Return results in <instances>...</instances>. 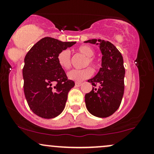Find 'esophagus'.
Listing matches in <instances>:
<instances>
[{"label": "esophagus", "instance_id": "1", "mask_svg": "<svg viewBox=\"0 0 154 154\" xmlns=\"http://www.w3.org/2000/svg\"><path fill=\"white\" fill-rule=\"evenodd\" d=\"M81 85H82V82H75V85L77 86V87H79Z\"/></svg>", "mask_w": 154, "mask_h": 154}]
</instances>
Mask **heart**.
Masks as SVG:
<instances>
[{
  "label": "heart",
  "mask_w": 154,
  "mask_h": 154,
  "mask_svg": "<svg viewBox=\"0 0 154 154\" xmlns=\"http://www.w3.org/2000/svg\"><path fill=\"white\" fill-rule=\"evenodd\" d=\"M77 52L82 56H85L83 66L86 67L90 65L93 68L97 67V61L93 57L95 54L94 49L87 45H82L77 48ZM57 62L61 68L64 70H68L71 68V54L69 50H63L58 54ZM93 75V70L90 67L82 69H74L68 73V77L75 81H82L89 78Z\"/></svg>",
  "instance_id": "1"
}]
</instances>
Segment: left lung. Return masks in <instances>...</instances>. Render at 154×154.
<instances>
[{
	"mask_svg": "<svg viewBox=\"0 0 154 154\" xmlns=\"http://www.w3.org/2000/svg\"><path fill=\"white\" fill-rule=\"evenodd\" d=\"M85 43L99 45L102 54L101 68L88 82L94 87L85 95L87 109L93 116L105 118L119 109L125 91V69L121 53L112 43L103 40H92ZM98 86V88L95 87Z\"/></svg>",
	"mask_w": 154,
	"mask_h": 154,
	"instance_id": "left-lung-1",
	"label": "left lung"
}]
</instances>
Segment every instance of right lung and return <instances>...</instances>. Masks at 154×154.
Listing matches in <instances>:
<instances>
[{
	"label": "right lung",
	"mask_w": 154,
	"mask_h": 154,
	"mask_svg": "<svg viewBox=\"0 0 154 154\" xmlns=\"http://www.w3.org/2000/svg\"><path fill=\"white\" fill-rule=\"evenodd\" d=\"M75 43L46 37L26 54L22 70L24 93L30 109L38 116L52 119L64 109L75 82L67 78L57 62V56Z\"/></svg>",
	"instance_id": "obj_1"
}]
</instances>
